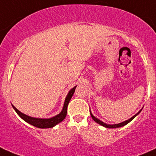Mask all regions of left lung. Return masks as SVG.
Segmentation results:
<instances>
[{"label": "left lung", "instance_id": "8db88e82", "mask_svg": "<svg viewBox=\"0 0 156 156\" xmlns=\"http://www.w3.org/2000/svg\"><path fill=\"white\" fill-rule=\"evenodd\" d=\"M141 110H142V109H141ZM141 110H140V112H138V113H136V115H133V117H132V118H130V119H128V120L125 121V122H122V123L117 124V125H107V124H106V123H104V122H101V121H100V120H99L98 119H97V118H96V117H94V116L93 115H92V113H91L90 112V115H91V117H92V119H94V122H97V123H98L99 125H102V126H103V127H107V128H117V127H123V126H125V125H126L127 124H128L129 122H131V121L133 120V119H134V118L136 117V116L137 115L139 114L140 112H141Z\"/></svg>", "mask_w": 156, "mask_h": 156}]
</instances>
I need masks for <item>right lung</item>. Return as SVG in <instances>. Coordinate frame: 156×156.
<instances>
[{"label":"right lung","mask_w":156,"mask_h":156,"mask_svg":"<svg viewBox=\"0 0 156 156\" xmlns=\"http://www.w3.org/2000/svg\"><path fill=\"white\" fill-rule=\"evenodd\" d=\"M75 88L76 86L74 87L69 92L68 95H67L66 98L65 100V103H64L63 108H62V112L59 113V115H56L55 117L50 118V119H36V118H32L30 117V116L26 115L23 114L21 112L19 111L14 106H12V108H14L17 114L20 115V117H21L22 119L24 121H26V122L30 124V125H33L34 127H39V128H50V127H54L55 125H56L57 124H59V122H61L62 121L64 120V119L66 118L67 114V108H68V105L69 101H70L71 98L73 96L74 93H75Z\"/></svg>","instance_id":"1"}]
</instances>
